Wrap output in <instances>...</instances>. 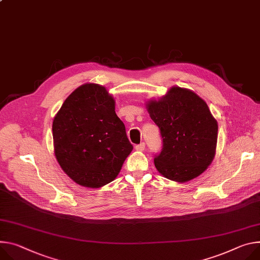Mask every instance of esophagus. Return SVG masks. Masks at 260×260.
<instances>
[{"label": "esophagus", "mask_w": 260, "mask_h": 260, "mask_svg": "<svg viewBox=\"0 0 260 260\" xmlns=\"http://www.w3.org/2000/svg\"><path fill=\"white\" fill-rule=\"evenodd\" d=\"M135 148H136V150H138V151H143V150L145 149V143H144V142L140 143V144L136 145Z\"/></svg>", "instance_id": "obj_1"}]
</instances>
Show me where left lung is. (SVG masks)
<instances>
[{
  "instance_id": "obj_1",
  "label": "left lung",
  "mask_w": 260,
  "mask_h": 260,
  "mask_svg": "<svg viewBox=\"0 0 260 260\" xmlns=\"http://www.w3.org/2000/svg\"><path fill=\"white\" fill-rule=\"evenodd\" d=\"M147 108L162 141L154 155L157 171L178 182L203 173L215 156L218 138V123L206 103L191 90L173 87Z\"/></svg>"
}]
</instances>
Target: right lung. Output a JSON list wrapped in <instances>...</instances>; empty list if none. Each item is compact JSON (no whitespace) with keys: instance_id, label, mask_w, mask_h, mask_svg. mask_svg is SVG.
<instances>
[{"instance_id":"1","label":"right lung","mask_w":260,"mask_h":260,"mask_svg":"<svg viewBox=\"0 0 260 260\" xmlns=\"http://www.w3.org/2000/svg\"><path fill=\"white\" fill-rule=\"evenodd\" d=\"M53 139L63 171L87 187L114 180L133 150L114 99L98 84H85L65 100L54 118Z\"/></svg>"}]
</instances>
